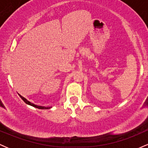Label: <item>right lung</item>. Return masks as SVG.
I'll return each mask as SVG.
<instances>
[{
	"instance_id": "add662e5",
	"label": "right lung",
	"mask_w": 148,
	"mask_h": 148,
	"mask_svg": "<svg viewBox=\"0 0 148 148\" xmlns=\"http://www.w3.org/2000/svg\"><path fill=\"white\" fill-rule=\"evenodd\" d=\"M19 96H20V97H21V99H23V101H24V102H25V103H27V104H28V105H30V106H33V107H35V108H40V109H49V108H51V107H45V106H37V105L34 104V103H31V102H30V101H28V100H27L26 99H25V98L23 97H22L21 95H19Z\"/></svg>"
}]
</instances>
